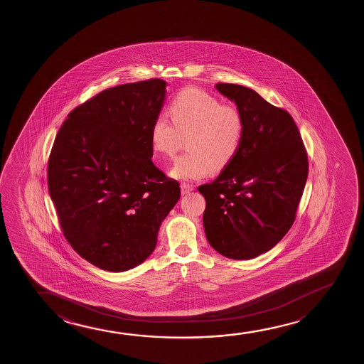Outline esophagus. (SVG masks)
<instances>
[{
    "label": "esophagus",
    "instance_id": "obj_1",
    "mask_svg": "<svg viewBox=\"0 0 364 364\" xmlns=\"http://www.w3.org/2000/svg\"><path fill=\"white\" fill-rule=\"evenodd\" d=\"M180 188H181V194L186 195L191 193L194 188H193V185L186 184V183H183V184L180 185Z\"/></svg>",
    "mask_w": 364,
    "mask_h": 364
}]
</instances>
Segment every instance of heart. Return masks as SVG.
Instances as JSON below:
<instances>
[{
  "instance_id": "obj_1",
  "label": "heart",
  "mask_w": 364,
  "mask_h": 364,
  "mask_svg": "<svg viewBox=\"0 0 364 364\" xmlns=\"http://www.w3.org/2000/svg\"><path fill=\"white\" fill-rule=\"evenodd\" d=\"M151 127L155 151L171 156L188 135L186 151L173 163L170 174L179 180L203 179L211 169L221 170L239 153L244 136V118L237 108L198 88H186Z\"/></svg>"
}]
</instances>
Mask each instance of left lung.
Wrapping results in <instances>:
<instances>
[{
  "label": "left lung",
  "mask_w": 364,
  "mask_h": 364,
  "mask_svg": "<svg viewBox=\"0 0 364 364\" xmlns=\"http://www.w3.org/2000/svg\"><path fill=\"white\" fill-rule=\"evenodd\" d=\"M234 100L244 136L234 160L198 190L206 200L205 235L219 254L250 259L279 244L296 219L309 175V158L287 110L247 87L215 85Z\"/></svg>",
  "instance_id": "1"
}]
</instances>
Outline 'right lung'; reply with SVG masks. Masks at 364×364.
Here are the masks:
<instances>
[{
    "instance_id": "right-lung-1",
    "label": "right lung",
    "mask_w": 364,
    "mask_h": 364,
    "mask_svg": "<svg viewBox=\"0 0 364 364\" xmlns=\"http://www.w3.org/2000/svg\"><path fill=\"white\" fill-rule=\"evenodd\" d=\"M166 82L117 85L78 105L50 150L47 179L60 229L75 252L123 272L154 251L179 183L151 161V127Z\"/></svg>"
}]
</instances>
